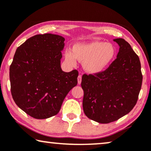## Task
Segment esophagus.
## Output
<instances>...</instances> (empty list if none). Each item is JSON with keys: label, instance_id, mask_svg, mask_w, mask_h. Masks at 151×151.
<instances>
[{"label": "esophagus", "instance_id": "esophagus-1", "mask_svg": "<svg viewBox=\"0 0 151 151\" xmlns=\"http://www.w3.org/2000/svg\"><path fill=\"white\" fill-rule=\"evenodd\" d=\"M81 82H82V76L80 75V76H78V83L80 84H81Z\"/></svg>", "mask_w": 151, "mask_h": 151}]
</instances>
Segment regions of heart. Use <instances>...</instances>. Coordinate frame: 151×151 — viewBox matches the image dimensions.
<instances>
[{"mask_svg": "<svg viewBox=\"0 0 151 151\" xmlns=\"http://www.w3.org/2000/svg\"><path fill=\"white\" fill-rule=\"evenodd\" d=\"M117 49L112 43L102 41H92L77 43L73 47V52L67 50L65 53L66 61L75 65L76 59L83 63L84 69L88 73H102L112 63L116 56Z\"/></svg>", "mask_w": 151, "mask_h": 151, "instance_id": "b5f03b06", "label": "heart"}]
</instances>
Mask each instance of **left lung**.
<instances>
[{"label":"left lung","mask_w":151,"mask_h":151,"mask_svg":"<svg viewBox=\"0 0 151 151\" xmlns=\"http://www.w3.org/2000/svg\"><path fill=\"white\" fill-rule=\"evenodd\" d=\"M119 46L117 58L102 73L84 74V113L97 122L116 121L131 111L137 102L142 74L138 55L123 38L113 40Z\"/></svg>","instance_id":"obj_1"}]
</instances>
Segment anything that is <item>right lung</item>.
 Returning <instances> with one entry per match:
<instances>
[{
    "mask_svg": "<svg viewBox=\"0 0 151 151\" xmlns=\"http://www.w3.org/2000/svg\"><path fill=\"white\" fill-rule=\"evenodd\" d=\"M65 38L38 34L16 49L9 68L12 98L16 105L36 119L57 115L64 99L78 84V71H62Z\"/></svg>",
    "mask_w": 151,
    "mask_h": 151,
    "instance_id": "right-lung-1",
    "label": "right lung"
}]
</instances>
